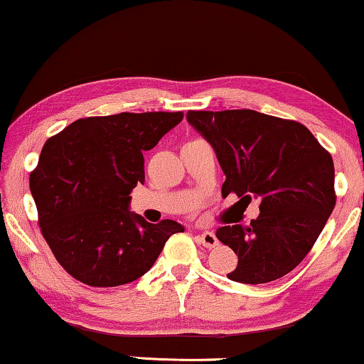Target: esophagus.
<instances>
[{"instance_id": "esophagus-1", "label": "esophagus", "mask_w": 364, "mask_h": 364, "mask_svg": "<svg viewBox=\"0 0 364 364\" xmlns=\"http://www.w3.org/2000/svg\"><path fill=\"white\" fill-rule=\"evenodd\" d=\"M198 238H200V243L207 247H215L218 245V240H217V236H215L213 231H202V233L198 235Z\"/></svg>"}]
</instances>
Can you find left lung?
<instances>
[{
    "instance_id": "1",
    "label": "left lung",
    "mask_w": 364,
    "mask_h": 364,
    "mask_svg": "<svg viewBox=\"0 0 364 364\" xmlns=\"http://www.w3.org/2000/svg\"><path fill=\"white\" fill-rule=\"evenodd\" d=\"M215 149L226 181L221 195L259 200V217L226 225L217 238L238 255L226 274L243 284L286 276L309 255L335 208V167L315 136L297 121L255 109L188 112Z\"/></svg>"
}]
</instances>
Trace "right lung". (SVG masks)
Listing matches in <instances>:
<instances>
[{"instance_id":"right-lung-1","label":"right lung","mask_w":364,"mask_h":364,"mask_svg":"<svg viewBox=\"0 0 364 364\" xmlns=\"http://www.w3.org/2000/svg\"><path fill=\"white\" fill-rule=\"evenodd\" d=\"M182 112L119 113L73 121L47 139L29 187L42 236L59 264L87 286L117 287L151 269L183 226L129 212L144 183V151L181 123Z\"/></svg>"}]
</instances>
